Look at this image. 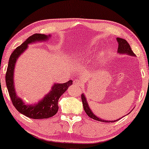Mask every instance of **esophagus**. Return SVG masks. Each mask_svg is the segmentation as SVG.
Instances as JSON below:
<instances>
[{"label": "esophagus", "mask_w": 149, "mask_h": 149, "mask_svg": "<svg viewBox=\"0 0 149 149\" xmlns=\"http://www.w3.org/2000/svg\"><path fill=\"white\" fill-rule=\"evenodd\" d=\"M73 83H74V85H77V86H81V85H82V81H81L80 79H77V80H74L73 81Z\"/></svg>", "instance_id": "1"}]
</instances>
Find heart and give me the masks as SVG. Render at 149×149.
<instances>
[{
	"mask_svg": "<svg viewBox=\"0 0 149 149\" xmlns=\"http://www.w3.org/2000/svg\"><path fill=\"white\" fill-rule=\"evenodd\" d=\"M88 52V49H85V52H77L76 54L74 55V56L77 58H81L83 56H84L85 52Z\"/></svg>",
	"mask_w": 149,
	"mask_h": 149,
	"instance_id": "1",
	"label": "heart"
}]
</instances>
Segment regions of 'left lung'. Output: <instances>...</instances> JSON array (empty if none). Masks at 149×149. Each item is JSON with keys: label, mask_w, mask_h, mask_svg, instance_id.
<instances>
[{"label": "left lung", "mask_w": 149, "mask_h": 149, "mask_svg": "<svg viewBox=\"0 0 149 149\" xmlns=\"http://www.w3.org/2000/svg\"><path fill=\"white\" fill-rule=\"evenodd\" d=\"M117 40L118 42V44H119L118 45V49H117L118 54H127V55H128V56H136V55L134 54V52H132V49H131V47H130L129 43L127 42V40L123 39V38H117ZM81 100H82L83 106V109H84V111H85V113H86L87 115H88L89 117L91 118V119L96 120V121H98L106 122V123H109V122H115L120 119H119L117 120H114V121H106V120H103L102 119H100V118L97 117V116H95L94 114H93V112L91 111L90 107H89V106L88 104V102H87V101L86 97H85L84 93L81 95Z\"/></svg>", "instance_id": "8db88e82"}]
</instances>
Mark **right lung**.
I'll list each match as a JSON object with an SVG mask.
<instances>
[{"label":"right lung","mask_w":149,"mask_h":149,"mask_svg":"<svg viewBox=\"0 0 149 149\" xmlns=\"http://www.w3.org/2000/svg\"><path fill=\"white\" fill-rule=\"evenodd\" d=\"M50 37V34L45 35L42 34H34L28 38L25 42L17 47L11 54L6 72V85L12 103L20 113L31 119H47L56 115L58 111L59 98L67 90L68 87L72 85V80L64 83H54L49 92L47 93L38 103L34 104H26L23 100L16 93L14 83V70L18 58L28 48V45L46 41L49 39Z\"/></svg>","instance_id":"obj_1"}]
</instances>
